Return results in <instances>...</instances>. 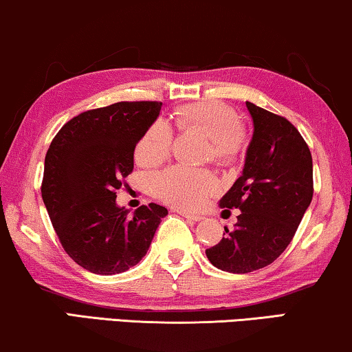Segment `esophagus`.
Returning a JSON list of instances; mask_svg holds the SVG:
<instances>
[{
	"label": "esophagus",
	"instance_id": "obj_1",
	"mask_svg": "<svg viewBox=\"0 0 352 352\" xmlns=\"http://www.w3.org/2000/svg\"><path fill=\"white\" fill-rule=\"evenodd\" d=\"M177 214H180L182 217H185V219L191 220V221H201L202 220L201 215H192V214H190V212H185V210H180V209L177 210Z\"/></svg>",
	"mask_w": 352,
	"mask_h": 352
}]
</instances>
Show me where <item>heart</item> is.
Returning a JSON list of instances; mask_svg holds the SVG:
<instances>
[{"mask_svg":"<svg viewBox=\"0 0 352 352\" xmlns=\"http://www.w3.org/2000/svg\"><path fill=\"white\" fill-rule=\"evenodd\" d=\"M175 121L180 129L199 132L209 138L210 160L219 164H230L244 148V127L237 122L232 108L220 102H199L178 108ZM169 151V127L166 122L156 121L138 142L135 156L142 164L155 166L164 161ZM153 190L172 206L195 210L219 190V183L207 170L175 166L153 178Z\"/></svg>","mask_w":352,"mask_h":352,"instance_id":"heart-1","label":"heart"}]
</instances>
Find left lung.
Listing matches in <instances>:
<instances>
[{"instance_id": "8db88e82", "label": "left lung", "mask_w": 352, "mask_h": 352, "mask_svg": "<svg viewBox=\"0 0 352 352\" xmlns=\"http://www.w3.org/2000/svg\"><path fill=\"white\" fill-rule=\"evenodd\" d=\"M254 133L242 175L220 199L239 209L234 230L206 250L215 268L245 274L265 268L290 244L313 199V157L292 122L245 102ZM225 212V210H223Z\"/></svg>"}]
</instances>
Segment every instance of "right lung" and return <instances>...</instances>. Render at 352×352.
<instances>
[{"label": "right lung", "mask_w": 352, "mask_h": 352, "mask_svg": "<svg viewBox=\"0 0 352 352\" xmlns=\"http://www.w3.org/2000/svg\"><path fill=\"white\" fill-rule=\"evenodd\" d=\"M161 102H118L63 126L44 160L41 195L63 249L94 274L135 266L167 209L155 202L129 215L116 190L133 169V151L160 116Z\"/></svg>", "instance_id": "right-lung-1"}]
</instances>
